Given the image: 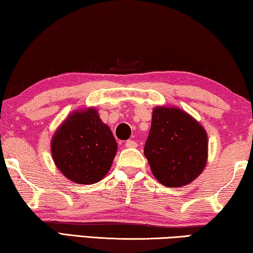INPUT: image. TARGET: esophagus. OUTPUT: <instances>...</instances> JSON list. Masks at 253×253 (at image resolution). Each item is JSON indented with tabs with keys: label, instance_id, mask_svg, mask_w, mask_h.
I'll return each mask as SVG.
<instances>
[{
	"label": "esophagus",
	"instance_id": "obj_1",
	"mask_svg": "<svg viewBox=\"0 0 253 253\" xmlns=\"http://www.w3.org/2000/svg\"><path fill=\"white\" fill-rule=\"evenodd\" d=\"M126 146L127 148H135L138 146V144L134 140H127L126 142Z\"/></svg>",
	"mask_w": 253,
	"mask_h": 253
}]
</instances>
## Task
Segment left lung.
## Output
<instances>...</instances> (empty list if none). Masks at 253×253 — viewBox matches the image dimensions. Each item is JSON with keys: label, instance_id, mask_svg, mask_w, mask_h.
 <instances>
[{"label": "left lung", "instance_id": "1", "mask_svg": "<svg viewBox=\"0 0 253 253\" xmlns=\"http://www.w3.org/2000/svg\"><path fill=\"white\" fill-rule=\"evenodd\" d=\"M208 133L178 107L157 106L144 154L152 173L167 187H182L202 173L208 162Z\"/></svg>", "mask_w": 253, "mask_h": 253}]
</instances>
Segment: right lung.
Returning a JSON list of instances; mask_svg holds the SVG:
<instances>
[{
    "instance_id": "right-lung-1",
    "label": "right lung",
    "mask_w": 253,
    "mask_h": 253,
    "mask_svg": "<svg viewBox=\"0 0 253 253\" xmlns=\"http://www.w3.org/2000/svg\"><path fill=\"white\" fill-rule=\"evenodd\" d=\"M118 142L94 107L73 111L51 139V155L61 173L75 184L100 181L111 169Z\"/></svg>"
}]
</instances>
